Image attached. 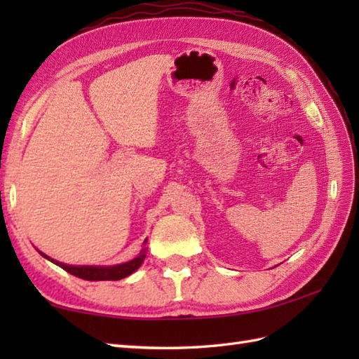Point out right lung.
Listing matches in <instances>:
<instances>
[{"mask_svg": "<svg viewBox=\"0 0 359 359\" xmlns=\"http://www.w3.org/2000/svg\"><path fill=\"white\" fill-rule=\"evenodd\" d=\"M147 243V241H144ZM43 257L48 259V261L53 262L58 266H62L63 270H66L67 273L74 274V276L81 278L85 280H118L123 279L129 274H133L139 266L142 265L144 256H147V248H143L140 251V255L134 257L133 261L125 262V264H118V265H111V266H93V265H67V264H62L55 261V259H50L49 256H46L41 251H38Z\"/></svg>", "mask_w": 359, "mask_h": 359, "instance_id": "add662e5", "label": "right lung"}]
</instances>
